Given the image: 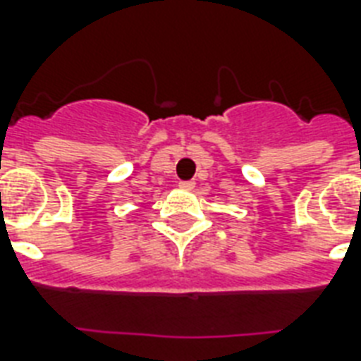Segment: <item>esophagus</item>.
<instances>
[{"label":"esophagus","instance_id":"34e87169","mask_svg":"<svg viewBox=\"0 0 361 361\" xmlns=\"http://www.w3.org/2000/svg\"><path fill=\"white\" fill-rule=\"evenodd\" d=\"M180 189L191 191V189H195V181H180Z\"/></svg>","mask_w":361,"mask_h":361}]
</instances>
